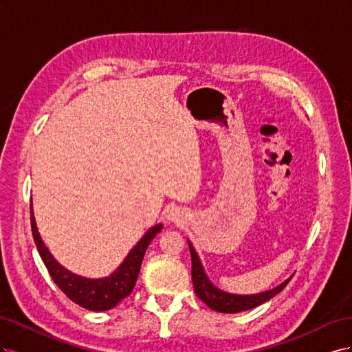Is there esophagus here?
<instances>
[{
	"label": "esophagus",
	"instance_id": "esophagus-1",
	"mask_svg": "<svg viewBox=\"0 0 352 352\" xmlns=\"http://www.w3.org/2000/svg\"><path fill=\"white\" fill-rule=\"evenodd\" d=\"M184 219H185V216H184V211L180 210V208H170L168 211H167V220L168 221H172V223H182L184 221Z\"/></svg>",
	"mask_w": 352,
	"mask_h": 352
}]
</instances>
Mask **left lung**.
I'll return each mask as SVG.
<instances>
[{"instance_id": "8db88e82", "label": "left lung", "mask_w": 352, "mask_h": 352, "mask_svg": "<svg viewBox=\"0 0 352 352\" xmlns=\"http://www.w3.org/2000/svg\"><path fill=\"white\" fill-rule=\"evenodd\" d=\"M188 245L190 251V260H192V283H194L195 294L202 302H206L211 310L214 311L233 314V313L251 310V308H255L272 300V298L278 295L291 280V278H287L278 286L272 287V289L258 292V294L238 295V294L226 292L220 289V287H217L208 279V276L204 270V265H202L194 245L189 239H188Z\"/></svg>"}]
</instances>
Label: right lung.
<instances>
[{
	"label": "right lung",
	"mask_w": 352,
	"mask_h": 352,
	"mask_svg": "<svg viewBox=\"0 0 352 352\" xmlns=\"http://www.w3.org/2000/svg\"><path fill=\"white\" fill-rule=\"evenodd\" d=\"M30 225L32 235L36 243L38 252L48 269L52 280L60 289L65 292L73 302L79 304L83 308H88L91 311H105L111 310L113 307L119 304L123 298H126L135 287L138 274L141 270V264L144 260V254L148 245L155 238L157 233L163 229L162 223L153 226L145 232V235L136 242L135 247L126 255L124 260L120 263L113 273L105 278H85V276L76 274L67 270L65 265H61L42 241L39 230L36 226V220L34 216V206L30 202Z\"/></svg>",
	"instance_id": "add662e5"
}]
</instances>
